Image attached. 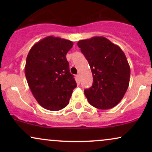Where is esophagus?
Instances as JSON below:
<instances>
[{"label": "esophagus", "mask_w": 152, "mask_h": 152, "mask_svg": "<svg viewBox=\"0 0 152 152\" xmlns=\"http://www.w3.org/2000/svg\"><path fill=\"white\" fill-rule=\"evenodd\" d=\"M76 77H77V79H78V81H80V75H79V74L76 75Z\"/></svg>", "instance_id": "34e87169"}]
</instances>
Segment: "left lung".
<instances>
[{"label":"left lung","mask_w":152,"mask_h":152,"mask_svg":"<svg viewBox=\"0 0 152 152\" xmlns=\"http://www.w3.org/2000/svg\"><path fill=\"white\" fill-rule=\"evenodd\" d=\"M78 46L89 64L93 85L84 90L91 105L109 109L121 101L129 84L130 66L119 46L103 36L79 41Z\"/></svg>","instance_id":"obj_1"}]
</instances>
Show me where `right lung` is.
Segmentation results:
<instances>
[{
    "label": "right lung",
    "mask_w": 152,
    "mask_h": 152,
    "mask_svg": "<svg viewBox=\"0 0 152 152\" xmlns=\"http://www.w3.org/2000/svg\"><path fill=\"white\" fill-rule=\"evenodd\" d=\"M73 45L69 40L50 36L35 43L28 54L25 66L28 84L44 109H64L76 87L66 57Z\"/></svg>",
    "instance_id": "1"
}]
</instances>
